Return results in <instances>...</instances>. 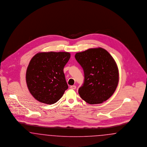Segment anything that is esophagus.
Instances as JSON below:
<instances>
[{
    "label": "esophagus",
    "mask_w": 147,
    "mask_h": 147,
    "mask_svg": "<svg viewBox=\"0 0 147 147\" xmlns=\"http://www.w3.org/2000/svg\"><path fill=\"white\" fill-rule=\"evenodd\" d=\"M70 87L71 89H72V90H75L76 88V86H71Z\"/></svg>",
    "instance_id": "esophagus-1"
}]
</instances>
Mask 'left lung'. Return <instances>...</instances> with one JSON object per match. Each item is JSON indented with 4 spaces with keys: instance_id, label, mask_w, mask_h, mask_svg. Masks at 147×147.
I'll use <instances>...</instances> for the list:
<instances>
[{
    "instance_id": "obj_1",
    "label": "left lung",
    "mask_w": 147,
    "mask_h": 147,
    "mask_svg": "<svg viewBox=\"0 0 147 147\" xmlns=\"http://www.w3.org/2000/svg\"><path fill=\"white\" fill-rule=\"evenodd\" d=\"M75 59L83 69L84 82L79 88L81 98L90 104H100L112 96L119 82V70L112 56L102 48L77 53Z\"/></svg>"
}]
</instances>
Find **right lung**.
<instances>
[{"instance_id":"obj_1","label":"right lung","mask_w":147,"mask_h":147,"mask_svg":"<svg viewBox=\"0 0 147 147\" xmlns=\"http://www.w3.org/2000/svg\"><path fill=\"white\" fill-rule=\"evenodd\" d=\"M70 58L67 52H42L36 54L27 67L26 80L28 89L39 102L54 104L68 88L64 73Z\"/></svg>"}]
</instances>
